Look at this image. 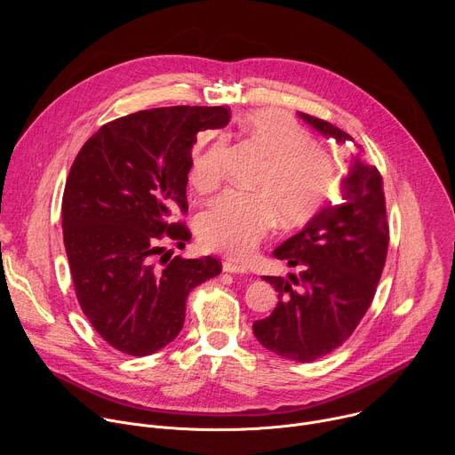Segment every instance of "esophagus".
<instances>
[{
    "label": "esophagus",
    "instance_id": "1",
    "mask_svg": "<svg viewBox=\"0 0 455 455\" xmlns=\"http://www.w3.org/2000/svg\"><path fill=\"white\" fill-rule=\"evenodd\" d=\"M223 272L227 274H248V268L232 261H223Z\"/></svg>",
    "mask_w": 455,
    "mask_h": 455
}]
</instances>
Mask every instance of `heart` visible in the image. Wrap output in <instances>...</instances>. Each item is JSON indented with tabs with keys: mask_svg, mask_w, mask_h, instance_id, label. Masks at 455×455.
I'll return each instance as SVG.
<instances>
[{
	"mask_svg": "<svg viewBox=\"0 0 455 455\" xmlns=\"http://www.w3.org/2000/svg\"><path fill=\"white\" fill-rule=\"evenodd\" d=\"M241 133L267 156L250 183L255 192L227 190L194 220L200 243L212 251L244 257L279 223L300 227L313 220L333 196L339 165L316 144L309 129L279 109H257L241 124ZM227 160V140L209 135L200 140L190 167V183L214 188Z\"/></svg>",
	"mask_w": 455,
	"mask_h": 455,
	"instance_id": "1",
	"label": "heart"
}]
</instances>
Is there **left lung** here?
Segmentation results:
<instances>
[{
	"label": "left lung",
	"mask_w": 455,
	"mask_h": 455,
	"mask_svg": "<svg viewBox=\"0 0 455 455\" xmlns=\"http://www.w3.org/2000/svg\"><path fill=\"white\" fill-rule=\"evenodd\" d=\"M322 135L353 140L328 120L299 113ZM388 248L383 178L374 165L355 158L344 181V202L320 211L274 255L299 275L265 279L279 302L270 316L253 322L267 349L295 362H313L340 347L367 313ZM299 285V289H293Z\"/></svg>",
	"instance_id": "8db88e82"
}]
</instances>
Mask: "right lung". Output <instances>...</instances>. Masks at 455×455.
Instances as JSON below:
<instances>
[{
	"label": "right lung",
	"mask_w": 455,
	"mask_h": 455,
	"mask_svg": "<svg viewBox=\"0 0 455 455\" xmlns=\"http://www.w3.org/2000/svg\"><path fill=\"white\" fill-rule=\"evenodd\" d=\"M228 120L223 106L137 111L104 124L72 164L62 239L76 295L93 330L124 355L146 356L172 342L190 290L221 274L209 255L165 264L156 255L164 243L183 248L190 239L187 225L172 221L188 209L190 149L198 132Z\"/></svg>",
	"instance_id": "right-lung-1"
}]
</instances>
